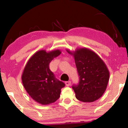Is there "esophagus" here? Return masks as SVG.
<instances>
[{
    "instance_id": "obj_1",
    "label": "esophagus",
    "mask_w": 128,
    "mask_h": 128,
    "mask_svg": "<svg viewBox=\"0 0 128 128\" xmlns=\"http://www.w3.org/2000/svg\"><path fill=\"white\" fill-rule=\"evenodd\" d=\"M71 84V81H66V86H70Z\"/></svg>"
}]
</instances>
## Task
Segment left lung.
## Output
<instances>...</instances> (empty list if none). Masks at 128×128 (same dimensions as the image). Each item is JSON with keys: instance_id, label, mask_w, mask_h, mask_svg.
I'll return each instance as SVG.
<instances>
[{"instance_id": "1", "label": "left lung", "mask_w": 128, "mask_h": 128, "mask_svg": "<svg viewBox=\"0 0 128 128\" xmlns=\"http://www.w3.org/2000/svg\"><path fill=\"white\" fill-rule=\"evenodd\" d=\"M66 51L74 58L80 76L79 84L73 85L76 98L92 102L102 96L107 88L110 72L103 60L94 51L86 47Z\"/></svg>"}]
</instances>
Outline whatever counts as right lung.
I'll list each match as a JSON object with an SVG mask.
<instances>
[{
  "mask_svg": "<svg viewBox=\"0 0 128 128\" xmlns=\"http://www.w3.org/2000/svg\"><path fill=\"white\" fill-rule=\"evenodd\" d=\"M62 51L41 50L34 54L24 69L21 80L30 97L42 105L53 103L60 97L63 82L56 78L49 69V64Z\"/></svg>",
  "mask_w": 128,
  "mask_h": 128,
  "instance_id": "obj_1",
  "label": "right lung"
}]
</instances>
